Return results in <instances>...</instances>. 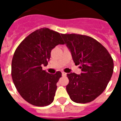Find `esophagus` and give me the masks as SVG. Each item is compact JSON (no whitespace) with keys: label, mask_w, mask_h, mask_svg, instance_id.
Segmentation results:
<instances>
[{"label":"esophagus","mask_w":121,"mask_h":121,"mask_svg":"<svg viewBox=\"0 0 121 121\" xmlns=\"http://www.w3.org/2000/svg\"><path fill=\"white\" fill-rule=\"evenodd\" d=\"M62 76H67V73L65 72H64V71H63V72H62Z\"/></svg>","instance_id":"34e87169"}]
</instances>
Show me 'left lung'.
Masks as SVG:
<instances>
[{
  "label": "left lung",
  "instance_id": "1",
  "mask_svg": "<svg viewBox=\"0 0 121 121\" xmlns=\"http://www.w3.org/2000/svg\"><path fill=\"white\" fill-rule=\"evenodd\" d=\"M75 65L82 73L67 74L66 90L76 103L90 102L105 90L112 76L113 60L105 48L93 37L78 34H61Z\"/></svg>",
  "mask_w": 121,
  "mask_h": 121
}]
</instances>
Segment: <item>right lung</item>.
<instances>
[{
    "mask_svg": "<svg viewBox=\"0 0 121 121\" xmlns=\"http://www.w3.org/2000/svg\"><path fill=\"white\" fill-rule=\"evenodd\" d=\"M59 44H64L60 33L42 28L25 37L14 53L11 63L14 84L23 99L31 105L47 106L54 100L62 73L50 74L42 70V66L47 65L51 50Z\"/></svg>",
    "mask_w": 121,
    "mask_h": 121,
    "instance_id": "right-lung-1",
    "label": "right lung"
}]
</instances>
